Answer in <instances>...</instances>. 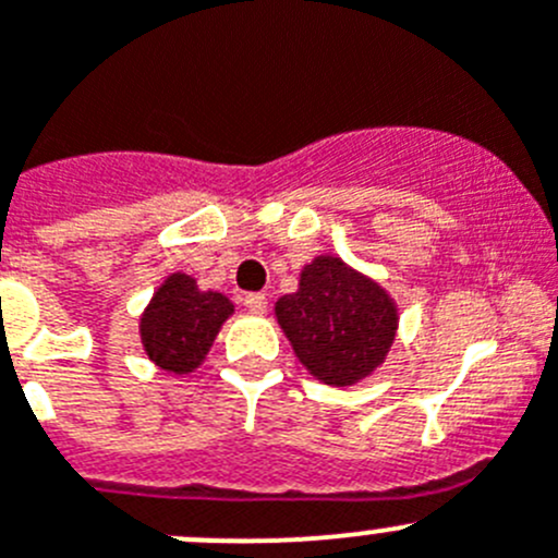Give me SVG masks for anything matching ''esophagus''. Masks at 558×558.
Returning a JSON list of instances; mask_svg holds the SVG:
<instances>
[{
  "instance_id": "obj_1",
  "label": "esophagus",
  "mask_w": 558,
  "mask_h": 558,
  "mask_svg": "<svg viewBox=\"0 0 558 558\" xmlns=\"http://www.w3.org/2000/svg\"><path fill=\"white\" fill-rule=\"evenodd\" d=\"M242 303H244V308L253 311V314H264V311H267V296L258 294V291H250V294H244Z\"/></svg>"
}]
</instances>
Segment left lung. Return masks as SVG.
<instances>
[{"mask_svg": "<svg viewBox=\"0 0 558 558\" xmlns=\"http://www.w3.org/2000/svg\"><path fill=\"white\" fill-rule=\"evenodd\" d=\"M275 316L305 368L327 385L368 377L397 336V305L383 286L336 258L319 255L300 275V289L280 296Z\"/></svg>", "mask_w": 558, "mask_h": 558, "instance_id": "1", "label": "left lung"}]
</instances>
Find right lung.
<instances>
[{"label":"right lung","instance_id":"right-lung-1","mask_svg":"<svg viewBox=\"0 0 558 558\" xmlns=\"http://www.w3.org/2000/svg\"><path fill=\"white\" fill-rule=\"evenodd\" d=\"M231 314L233 303L226 294L201 291L195 278L173 272L156 289L140 319L145 355L165 372H195Z\"/></svg>","mask_w":558,"mask_h":558}]
</instances>
